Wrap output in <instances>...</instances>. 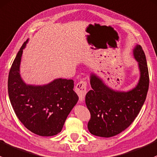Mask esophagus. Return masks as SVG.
Wrapping results in <instances>:
<instances>
[{"mask_svg": "<svg viewBox=\"0 0 157 157\" xmlns=\"http://www.w3.org/2000/svg\"><path fill=\"white\" fill-rule=\"evenodd\" d=\"M75 92L78 94L80 101H84L85 95L87 93V82L82 80L79 82L75 86Z\"/></svg>", "mask_w": 157, "mask_h": 157, "instance_id": "obj_1", "label": "esophagus"}]
</instances>
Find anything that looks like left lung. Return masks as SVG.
Instances as JSON below:
<instances>
[{"label": "left lung", "instance_id": "obj_1", "mask_svg": "<svg viewBox=\"0 0 157 157\" xmlns=\"http://www.w3.org/2000/svg\"><path fill=\"white\" fill-rule=\"evenodd\" d=\"M133 55L138 61L140 78L132 90H115L98 75L90 74L92 89L85 96V103L90 113L88 128L92 135L103 138L115 136L126 129L138 116L146 100L149 73L146 56L140 45L135 46Z\"/></svg>", "mask_w": 157, "mask_h": 157}]
</instances>
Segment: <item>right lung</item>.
Segmentation results:
<instances>
[{"label":"right lung","instance_id":"1","mask_svg":"<svg viewBox=\"0 0 157 157\" xmlns=\"http://www.w3.org/2000/svg\"><path fill=\"white\" fill-rule=\"evenodd\" d=\"M17 53L8 76V94L16 115L27 129L40 136L61 132L68 115L78 101L72 79L56 78L44 85H27L19 67L23 49Z\"/></svg>","mask_w":157,"mask_h":157}]
</instances>
